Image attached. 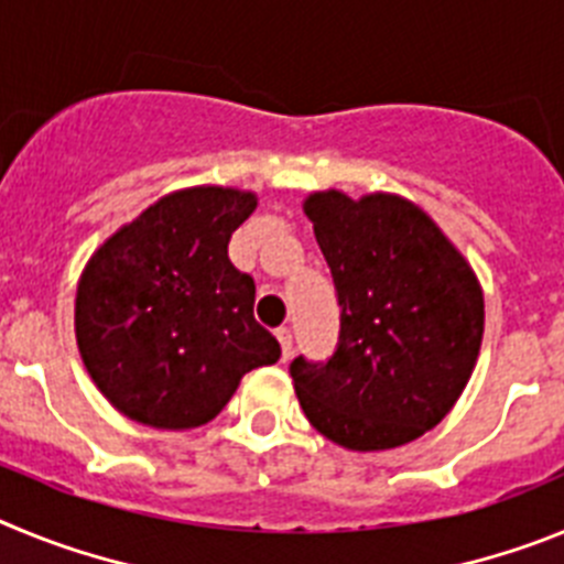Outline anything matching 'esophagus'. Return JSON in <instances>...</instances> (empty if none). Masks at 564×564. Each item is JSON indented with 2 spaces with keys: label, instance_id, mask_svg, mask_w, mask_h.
I'll use <instances>...</instances> for the list:
<instances>
[{
  "label": "esophagus",
  "instance_id": "esophagus-1",
  "mask_svg": "<svg viewBox=\"0 0 564 564\" xmlns=\"http://www.w3.org/2000/svg\"><path fill=\"white\" fill-rule=\"evenodd\" d=\"M276 338H279V347H282V358H291V350H293L291 327H279Z\"/></svg>",
  "mask_w": 564,
  "mask_h": 564
}]
</instances>
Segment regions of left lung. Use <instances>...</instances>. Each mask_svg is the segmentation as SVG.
<instances>
[{
  "label": "left lung",
  "instance_id": "8db88e82",
  "mask_svg": "<svg viewBox=\"0 0 564 564\" xmlns=\"http://www.w3.org/2000/svg\"><path fill=\"white\" fill-rule=\"evenodd\" d=\"M341 305L327 364L299 356L293 390L311 426L352 452L395 449L435 430L480 356L486 305L475 268L401 194L305 197Z\"/></svg>",
  "mask_w": 564,
  "mask_h": 564
}]
</instances>
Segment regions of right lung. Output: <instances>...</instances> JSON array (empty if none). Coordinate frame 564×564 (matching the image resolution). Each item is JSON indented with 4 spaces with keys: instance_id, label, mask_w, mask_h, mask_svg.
I'll return each mask as SVG.
<instances>
[{
    "instance_id": "right-lung-1",
    "label": "right lung",
    "mask_w": 564,
    "mask_h": 564,
    "mask_svg": "<svg viewBox=\"0 0 564 564\" xmlns=\"http://www.w3.org/2000/svg\"><path fill=\"white\" fill-rule=\"evenodd\" d=\"M257 194L192 186L163 194L107 237L76 291V341L115 410L152 430H197L242 376L276 364L279 341L253 318L257 285L228 239Z\"/></svg>"
}]
</instances>
